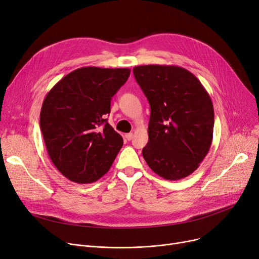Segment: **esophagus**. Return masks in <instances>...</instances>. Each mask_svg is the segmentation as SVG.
<instances>
[{
	"mask_svg": "<svg viewBox=\"0 0 259 259\" xmlns=\"http://www.w3.org/2000/svg\"><path fill=\"white\" fill-rule=\"evenodd\" d=\"M125 139L127 141H131L133 139V133H126L125 134Z\"/></svg>",
	"mask_w": 259,
	"mask_h": 259,
	"instance_id": "34e87169",
	"label": "esophagus"
}]
</instances>
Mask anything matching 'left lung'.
Returning <instances> with one entry per match:
<instances>
[{
    "label": "left lung",
    "instance_id": "1",
    "mask_svg": "<svg viewBox=\"0 0 259 259\" xmlns=\"http://www.w3.org/2000/svg\"><path fill=\"white\" fill-rule=\"evenodd\" d=\"M150 104L149 141L143 156L167 181L192 174L208 154L213 139L214 109L199 79L183 67L142 65L133 68Z\"/></svg>",
    "mask_w": 259,
    "mask_h": 259
}]
</instances>
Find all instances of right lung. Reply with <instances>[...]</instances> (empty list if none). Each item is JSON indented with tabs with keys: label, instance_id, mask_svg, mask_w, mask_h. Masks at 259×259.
Returning <instances> with one entry per match:
<instances>
[{
	"label": "right lung",
	"instance_id": "1",
	"mask_svg": "<svg viewBox=\"0 0 259 259\" xmlns=\"http://www.w3.org/2000/svg\"><path fill=\"white\" fill-rule=\"evenodd\" d=\"M129 75V68L81 67L47 93L40 131L51 161L66 179L90 184L112 166L124 142L105 115Z\"/></svg>",
	"mask_w": 259,
	"mask_h": 259
}]
</instances>
